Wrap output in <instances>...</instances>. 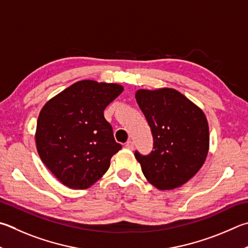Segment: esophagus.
<instances>
[{
    "instance_id": "esophagus-1",
    "label": "esophagus",
    "mask_w": 248,
    "mask_h": 248,
    "mask_svg": "<svg viewBox=\"0 0 248 248\" xmlns=\"http://www.w3.org/2000/svg\"><path fill=\"white\" fill-rule=\"evenodd\" d=\"M125 147H127L128 150L132 151L133 148H134V144H133V142H132V141H128L127 143H125Z\"/></svg>"
}]
</instances>
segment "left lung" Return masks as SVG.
Segmentation results:
<instances>
[{
	"mask_svg": "<svg viewBox=\"0 0 248 248\" xmlns=\"http://www.w3.org/2000/svg\"><path fill=\"white\" fill-rule=\"evenodd\" d=\"M136 98L154 139L150 154L134 153L143 174L159 190L183 186L199 172L208 154L209 128L205 114L174 89H141Z\"/></svg>",
	"mask_w": 248,
	"mask_h": 248,
	"instance_id": "1",
	"label": "left lung"
}]
</instances>
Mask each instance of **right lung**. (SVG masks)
Instances as JSON below:
<instances>
[{
    "label": "right lung",
    "mask_w": 248,
    "mask_h": 248,
    "mask_svg": "<svg viewBox=\"0 0 248 248\" xmlns=\"http://www.w3.org/2000/svg\"><path fill=\"white\" fill-rule=\"evenodd\" d=\"M124 91L116 83L81 80L43 106L35 144L47 169L70 188L83 190L100 180L121 148L104 110Z\"/></svg>",
    "instance_id": "add662e5"
}]
</instances>
